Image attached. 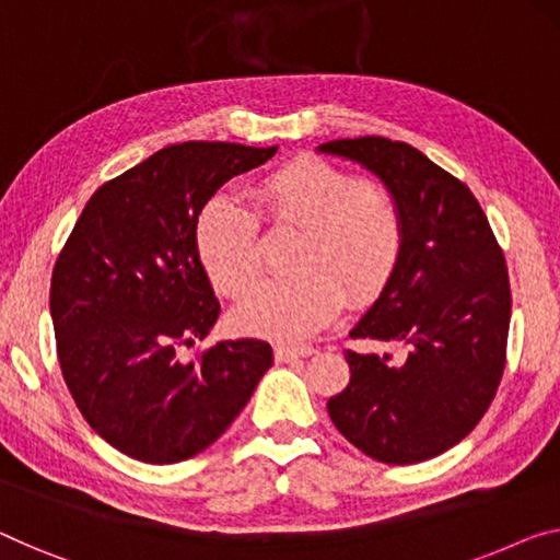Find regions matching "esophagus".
<instances>
[{
	"mask_svg": "<svg viewBox=\"0 0 560 560\" xmlns=\"http://www.w3.org/2000/svg\"><path fill=\"white\" fill-rule=\"evenodd\" d=\"M273 354H277L279 362H289V360H296V357L314 354V347L302 345V341H277V347H273Z\"/></svg>",
	"mask_w": 560,
	"mask_h": 560,
	"instance_id": "1",
	"label": "esophagus"
}]
</instances>
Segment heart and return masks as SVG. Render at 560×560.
Returning a JSON list of instances; mask_svg holds the SVG:
<instances>
[{
  "label": "heart",
  "instance_id": "1",
  "mask_svg": "<svg viewBox=\"0 0 560 560\" xmlns=\"http://www.w3.org/2000/svg\"><path fill=\"white\" fill-rule=\"evenodd\" d=\"M244 200L213 196L198 213L196 252L213 287L238 299L261 271L258 219L299 229L289 266L296 273L266 279L233 312L248 334L302 337L324 327L345 304V289L372 296L395 273L405 221L385 186L322 158H299L271 171Z\"/></svg>",
  "mask_w": 560,
  "mask_h": 560
}]
</instances>
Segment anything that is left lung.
Returning <instances> with one entry per match:
<instances>
[{
	"instance_id": "obj_1",
	"label": "left lung",
	"mask_w": 560,
	"mask_h": 560,
	"mask_svg": "<svg viewBox=\"0 0 560 560\" xmlns=\"http://www.w3.org/2000/svg\"><path fill=\"white\" fill-rule=\"evenodd\" d=\"M319 153L377 175L405 221L395 273L349 337L402 345V360L347 349L352 377L327 402L341 435L387 465L457 445L493 402L505 366L511 283L470 188L420 150L377 136L329 140Z\"/></svg>"
}]
</instances>
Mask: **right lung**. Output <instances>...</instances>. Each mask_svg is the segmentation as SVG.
Listing matches in <instances>:
<instances>
[{
  "label": "right lung",
  "instance_id": "1",
  "mask_svg": "<svg viewBox=\"0 0 560 560\" xmlns=\"http://www.w3.org/2000/svg\"><path fill=\"white\" fill-rule=\"evenodd\" d=\"M238 143L158 150L100 186L57 256L49 287L67 389L100 438L132 460L171 465L213 445L273 364L261 339L200 360L221 304L196 252V221L233 175L277 153Z\"/></svg>",
  "mask_w": 560,
  "mask_h": 560
}]
</instances>
